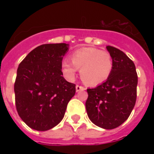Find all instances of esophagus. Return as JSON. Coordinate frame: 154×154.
<instances>
[{"mask_svg": "<svg viewBox=\"0 0 154 154\" xmlns=\"http://www.w3.org/2000/svg\"><path fill=\"white\" fill-rule=\"evenodd\" d=\"M85 89H86L85 87H82V86H79V85H77V86H76V91H77V92H78V91H84Z\"/></svg>", "mask_w": 154, "mask_h": 154, "instance_id": "obj_1", "label": "esophagus"}]
</instances>
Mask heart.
<instances>
[{
    "label": "heart",
    "instance_id": "heart-1",
    "mask_svg": "<svg viewBox=\"0 0 154 154\" xmlns=\"http://www.w3.org/2000/svg\"><path fill=\"white\" fill-rule=\"evenodd\" d=\"M72 62L64 60L62 63L63 72L69 80H73L77 69H81V77L84 82L96 86L106 82L113 70V60L108 52L97 48L86 47L72 52Z\"/></svg>",
    "mask_w": 154,
    "mask_h": 154
}]
</instances>
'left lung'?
<instances>
[{
	"instance_id": "obj_1",
	"label": "left lung",
	"mask_w": 154,
	"mask_h": 154,
	"mask_svg": "<svg viewBox=\"0 0 154 154\" xmlns=\"http://www.w3.org/2000/svg\"><path fill=\"white\" fill-rule=\"evenodd\" d=\"M113 60L110 77L100 86L87 89V116L96 125L112 129L129 118L137 97L138 75L135 65L124 52L106 46Z\"/></svg>"
}]
</instances>
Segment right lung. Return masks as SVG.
I'll list each match as a JSON object with an SVG mask.
<instances>
[{"mask_svg": "<svg viewBox=\"0 0 154 154\" xmlns=\"http://www.w3.org/2000/svg\"><path fill=\"white\" fill-rule=\"evenodd\" d=\"M69 44H42L19 65L14 90L19 116L31 129L46 131L61 122L76 85L65 80L62 61Z\"/></svg>", "mask_w": 154, "mask_h": 154, "instance_id": "right-lung-1", "label": "right lung"}]
</instances>
